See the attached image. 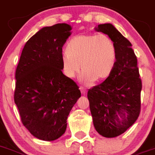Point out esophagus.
<instances>
[{
  "label": "esophagus",
  "mask_w": 155,
  "mask_h": 155,
  "mask_svg": "<svg viewBox=\"0 0 155 155\" xmlns=\"http://www.w3.org/2000/svg\"><path fill=\"white\" fill-rule=\"evenodd\" d=\"M79 90H80L81 93H82L83 95H85L86 93V88L83 87V86H80V87H79Z\"/></svg>",
  "instance_id": "esophagus-1"
}]
</instances>
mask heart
<instances>
[{
	"mask_svg": "<svg viewBox=\"0 0 155 155\" xmlns=\"http://www.w3.org/2000/svg\"><path fill=\"white\" fill-rule=\"evenodd\" d=\"M61 61L67 77H74L82 67L81 82L91 85L96 79L102 81L110 76L117 61V47L104 33L78 35L68 41Z\"/></svg>",
	"mask_w": 155,
	"mask_h": 155,
	"instance_id": "heart-1",
	"label": "heart"
}]
</instances>
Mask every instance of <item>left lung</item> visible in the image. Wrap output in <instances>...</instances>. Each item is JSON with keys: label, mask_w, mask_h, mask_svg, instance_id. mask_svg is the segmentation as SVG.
<instances>
[{"label": "left lung", "mask_w": 155, "mask_h": 155, "mask_svg": "<svg viewBox=\"0 0 155 155\" xmlns=\"http://www.w3.org/2000/svg\"><path fill=\"white\" fill-rule=\"evenodd\" d=\"M94 29L110 36L117 47V61L111 75L87 93L95 129L110 138L124 133L138 118L142 83L131 43L110 23Z\"/></svg>", "instance_id": "obj_1"}]
</instances>
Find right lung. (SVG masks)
I'll use <instances>...</instances> for the list:
<instances>
[{
	"label": "right lung",
	"instance_id": "add662e5",
	"mask_svg": "<svg viewBox=\"0 0 155 155\" xmlns=\"http://www.w3.org/2000/svg\"><path fill=\"white\" fill-rule=\"evenodd\" d=\"M71 25L40 29L22 50L15 79V103L22 124L36 138L52 141L65 132L67 118L78 99L79 86L62 73V46Z\"/></svg>",
	"mask_w": 155,
	"mask_h": 155
}]
</instances>
